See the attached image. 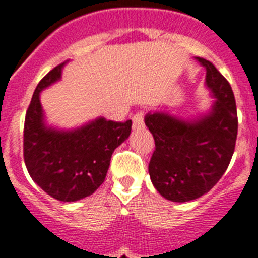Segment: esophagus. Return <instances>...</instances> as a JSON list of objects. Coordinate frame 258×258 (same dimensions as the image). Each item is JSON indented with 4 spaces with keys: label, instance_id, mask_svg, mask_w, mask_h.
<instances>
[{
    "label": "esophagus",
    "instance_id": "esophagus-1",
    "mask_svg": "<svg viewBox=\"0 0 258 258\" xmlns=\"http://www.w3.org/2000/svg\"><path fill=\"white\" fill-rule=\"evenodd\" d=\"M143 125H145V112L140 111L133 116V127L138 129V127H142Z\"/></svg>",
    "mask_w": 258,
    "mask_h": 258
}]
</instances>
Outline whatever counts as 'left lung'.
I'll list each match as a JSON object with an SVG mask.
<instances>
[{
  "instance_id": "1",
  "label": "left lung",
  "mask_w": 258,
  "mask_h": 258,
  "mask_svg": "<svg viewBox=\"0 0 258 258\" xmlns=\"http://www.w3.org/2000/svg\"><path fill=\"white\" fill-rule=\"evenodd\" d=\"M206 85L216 98L211 112L192 121L164 112H150L145 124L154 136L155 151L149 164L152 184L165 199L190 202L208 192L226 172L235 150L238 113L234 93L211 61Z\"/></svg>"
}]
</instances>
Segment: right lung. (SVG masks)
<instances>
[{
  "mask_svg": "<svg viewBox=\"0 0 258 258\" xmlns=\"http://www.w3.org/2000/svg\"><path fill=\"white\" fill-rule=\"evenodd\" d=\"M66 63L52 68L33 93L24 121L23 155L29 175L47 195L76 202L103 183L113 151L131 134L132 120L116 122L98 117L67 132L47 127L40 93L60 80Z\"/></svg>",
  "mask_w": 258,
  "mask_h": 258,
  "instance_id": "right-lung-1",
  "label": "right lung"
}]
</instances>
